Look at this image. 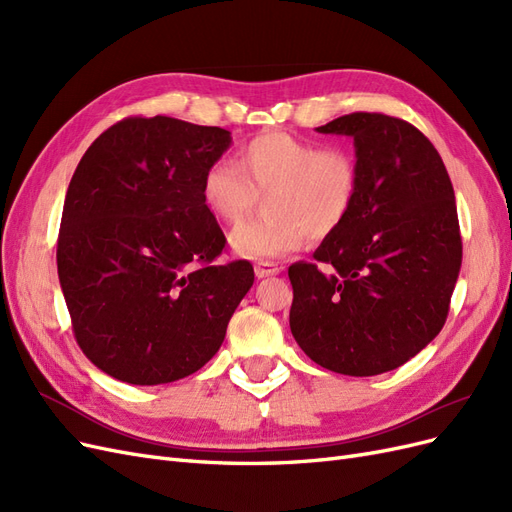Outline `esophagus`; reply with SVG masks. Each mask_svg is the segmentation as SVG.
<instances>
[{
    "mask_svg": "<svg viewBox=\"0 0 512 512\" xmlns=\"http://www.w3.org/2000/svg\"><path fill=\"white\" fill-rule=\"evenodd\" d=\"M254 271H256V277H271V275H277L282 271V267L280 265H275V262H269V260H260V262H256V267H254Z\"/></svg>",
    "mask_w": 512,
    "mask_h": 512,
    "instance_id": "obj_1",
    "label": "esophagus"
}]
</instances>
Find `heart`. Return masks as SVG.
Segmentation results:
<instances>
[{"label":"heart","instance_id":"b5f03b06","mask_svg":"<svg viewBox=\"0 0 512 512\" xmlns=\"http://www.w3.org/2000/svg\"><path fill=\"white\" fill-rule=\"evenodd\" d=\"M361 173L346 147H320L284 130L243 143L237 164L213 162L200 194L226 224H239L265 196V215L241 224L230 243L243 258L269 260L297 252L307 237L327 239L346 224L359 196Z\"/></svg>","mask_w":512,"mask_h":512}]
</instances>
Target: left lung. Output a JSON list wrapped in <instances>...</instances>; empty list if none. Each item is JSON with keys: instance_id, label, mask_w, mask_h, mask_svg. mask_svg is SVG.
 Masks as SVG:
<instances>
[{"instance_id": "8db88e82", "label": "left lung", "mask_w": 512, "mask_h": 512, "mask_svg": "<svg viewBox=\"0 0 512 512\" xmlns=\"http://www.w3.org/2000/svg\"><path fill=\"white\" fill-rule=\"evenodd\" d=\"M316 130L354 138L361 185L316 262L288 269L290 331L320 367L378 376L410 361L446 322L461 269L453 183L436 147L404 119L350 113Z\"/></svg>"}]
</instances>
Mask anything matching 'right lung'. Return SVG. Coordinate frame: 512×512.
I'll return each instance as SVG.
<instances>
[{"label": "right lung", "instance_id": "add662e5", "mask_svg": "<svg viewBox=\"0 0 512 512\" xmlns=\"http://www.w3.org/2000/svg\"><path fill=\"white\" fill-rule=\"evenodd\" d=\"M230 132L173 117H128L76 166L57 239L72 331L104 374L164 384L220 350L254 284L247 260L220 265L226 237L200 185Z\"/></svg>", "mask_w": 512, "mask_h": 512}]
</instances>
